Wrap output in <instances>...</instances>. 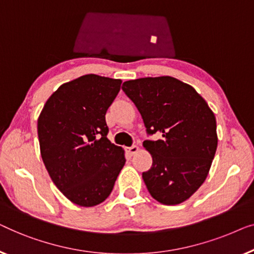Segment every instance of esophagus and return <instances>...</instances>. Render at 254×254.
I'll return each mask as SVG.
<instances>
[{"instance_id":"esophagus-1","label":"esophagus","mask_w":254,"mask_h":254,"mask_svg":"<svg viewBox=\"0 0 254 254\" xmlns=\"http://www.w3.org/2000/svg\"><path fill=\"white\" fill-rule=\"evenodd\" d=\"M139 151V147L137 145H132L131 147H127V153L130 155H133V154H135V153H137Z\"/></svg>"}]
</instances>
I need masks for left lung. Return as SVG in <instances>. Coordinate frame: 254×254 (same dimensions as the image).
<instances>
[{"label": "left lung", "instance_id": "8db88e82", "mask_svg": "<svg viewBox=\"0 0 254 254\" xmlns=\"http://www.w3.org/2000/svg\"><path fill=\"white\" fill-rule=\"evenodd\" d=\"M137 107L152 154L151 169L142 173L146 188L163 205H178L205 182L217 147L216 120L207 102L190 85L176 78L147 77L123 83Z\"/></svg>", "mask_w": 254, "mask_h": 254}]
</instances>
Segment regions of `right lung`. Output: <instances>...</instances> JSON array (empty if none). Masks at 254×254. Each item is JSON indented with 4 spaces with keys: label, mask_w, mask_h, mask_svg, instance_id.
<instances>
[{
    "label": "right lung",
    "mask_w": 254,
    "mask_h": 254,
    "mask_svg": "<svg viewBox=\"0 0 254 254\" xmlns=\"http://www.w3.org/2000/svg\"><path fill=\"white\" fill-rule=\"evenodd\" d=\"M122 80L85 74L53 93L38 120L41 158L57 189L76 205H99L126 163L107 138L106 113Z\"/></svg>",
    "instance_id": "1"
}]
</instances>
